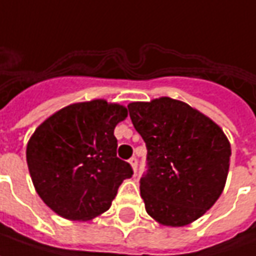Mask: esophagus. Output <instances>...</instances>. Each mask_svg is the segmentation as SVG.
Returning a JSON list of instances; mask_svg holds the SVG:
<instances>
[{"label": "esophagus", "instance_id": "obj_1", "mask_svg": "<svg viewBox=\"0 0 256 256\" xmlns=\"http://www.w3.org/2000/svg\"><path fill=\"white\" fill-rule=\"evenodd\" d=\"M128 164L132 165L134 173H136V170H137V164H138V162H137V158H136V156H133V158H130V160H128Z\"/></svg>", "mask_w": 256, "mask_h": 256}]
</instances>
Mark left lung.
<instances>
[{
	"instance_id": "8db88e82",
	"label": "left lung",
	"mask_w": 256,
	"mask_h": 256,
	"mask_svg": "<svg viewBox=\"0 0 256 256\" xmlns=\"http://www.w3.org/2000/svg\"><path fill=\"white\" fill-rule=\"evenodd\" d=\"M128 115L146 146L140 194L152 219L190 224L214 206L228 178L232 148L208 116L169 97L130 102Z\"/></svg>"
}]
</instances>
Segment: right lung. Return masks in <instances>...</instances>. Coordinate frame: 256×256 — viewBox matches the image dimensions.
Masks as SVG:
<instances>
[{
	"mask_svg": "<svg viewBox=\"0 0 256 256\" xmlns=\"http://www.w3.org/2000/svg\"><path fill=\"white\" fill-rule=\"evenodd\" d=\"M126 106L92 100L62 108L32 134L26 160L40 198L68 220H90L110 208L133 169L116 156V124Z\"/></svg>",
	"mask_w": 256,
	"mask_h": 256,
	"instance_id": "right-lung-1",
	"label": "right lung"
}]
</instances>
